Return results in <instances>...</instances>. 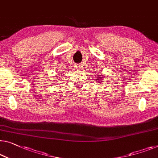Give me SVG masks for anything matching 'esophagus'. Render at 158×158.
Masks as SVG:
<instances>
[{
    "label": "esophagus",
    "mask_w": 158,
    "mask_h": 158,
    "mask_svg": "<svg viewBox=\"0 0 158 158\" xmlns=\"http://www.w3.org/2000/svg\"><path fill=\"white\" fill-rule=\"evenodd\" d=\"M80 69V65L79 64H76L74 66V69L75 70H78Z\"/></svg>",
    "instance_id": "esophagus-1"
}]
</instances>
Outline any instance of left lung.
I'll return each mask as SVG.
<instances>
[{
  "label": "left lung",
  "instance_id": "1",
  "mask_svg": "<svg viewBox=\"0 0 158 158\" xmlns=\"http://www.w3.org/2000/svg\"><path fill=\"white\" fill-rule=\"evenodd\" d=\"M99 78H100V77H99Z\"/></svg>",
  "mask_w": 158,
  "mask_h": 158
}]
</instances>
